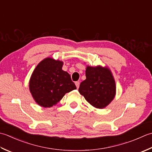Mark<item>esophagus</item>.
Listing matches in <instances>:
<instances>
[{
	"label": "esophagus",
	"mask_w": 152,
	"mask_h": 152,
	"mask_svg": "<svg viewBox=\"0 0 152 152\" xmlns=\"http://www.w3.org/2000/svg\"><path fill=\"white\" fill-rule=\"evenodd\" d=\"M75 85L77 86V88H79V85H80V83L79 81H76L75 82Z\"/></svg>",
	"instance_id": "34e87169"
}]
</instances>
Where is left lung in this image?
<instances>
[{
    "mask_svg": "<svg viewBox=\"0 0 152 152\" xmlns=\"http://www.w3.org/2000/svg\"><path fill=\"white\" fill-rule=\"evenodd\" d=\"M115 80L108 68L88 66L79 92L92 106L102 109L115 97Z\"/></svg>",
    "mask_w": 152,
    "mask_h": 152,
    "instance_id": "left-lung-1",
    "label": "left lung"
}]
</instances>
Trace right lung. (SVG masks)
<instances>
[{
	"mask_svg": "<svg viewBox=\"0 0 152 152\" xmlns=\"http://www.w3.org/2000/svg\"><path fill=\"white\" fill-rule=\"evenodd\" d=\"M62 61L48 58L37 65L32 73L30 92L41 106H53L65 94L77 88L69 74L62 70Z\"/></svg>",
	"mask_w": 152,
	"mask_h": 152,
	"instance_id": "right-lung-1",
	"label": "right lung"
}]
</instances>
